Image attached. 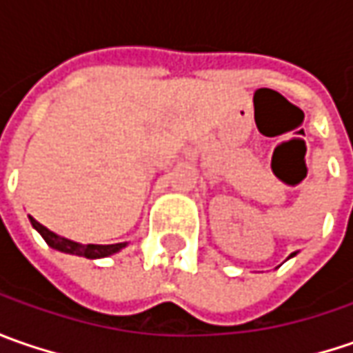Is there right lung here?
Here are the masks:
<instances>
[{
	"label": "right lung",
	"instance_id": "right-lung-1",
	"mask_svg": "<svg viewBox=\"0 0 353 353\" xmlns=\"http://www.w3.org/2000/svg\"><path fill=\"white\" fill-rule=\"evenodd\" d=\"M33 228L43 236V239L47 241L48 245L52 250L64 251V253H72V255H80V257H88V259H100V257H108L112 253H116L121 248H125V243H112V245H94V243H88V245H82V243H76V241H70L66 237L57 236L52 234L50 230H47L43 224H39L34 218H29Z\"/></svg>",
	"mask_w": 353,
	"mask_h": 353
}]
</instances>
